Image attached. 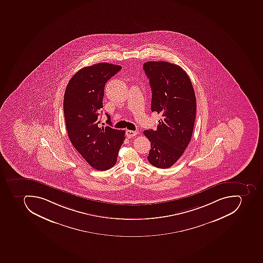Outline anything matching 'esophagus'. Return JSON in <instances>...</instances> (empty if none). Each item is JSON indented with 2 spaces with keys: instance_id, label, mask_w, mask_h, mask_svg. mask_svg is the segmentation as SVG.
<instances>
[{
  "instance_id": "1",
  "label": "esophagus",
  "mask_w": 263,
  "mask_h": 263,
  "mask_svg": "<svg viewBox=\"0 0 263 263\" xmlns=\"http://www.w3.org/2000/svg\"><path fill=\"white\" fill-rule=\"evenodd\" d=\"M137 134H138V132H136V131L126 130V136L128 137V139L136 136Z\"/></svg>"
}]
</instances>
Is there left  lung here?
Wrapping results in <instances>:
<instances>
[{
	"label": "left lung",
	"mask_w": 263,
	"mask_h": 263,
	"mask_svg": "<svg viewBox=\"0 0 263 263\" xmlns=\"http://www.w3.org/2000/svg\"><path fill=\"white\" fill-rule=\"evenodd\" d=\"M152 92V111L161 114L156 130H145L151 142L147 157L153 166H172L191 140L195 122V92L191 80L179 65L165 61H147L143 65Z\"/></svg>",
	"instance_id": "8db88e82"
}]
</instances>
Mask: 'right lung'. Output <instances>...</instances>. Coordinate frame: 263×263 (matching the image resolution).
<instances>
[{
    "mask_svg": "<svg viewBox=\"0 0 263 263\" xmlns=\"http://www.w3.org/2000/svg\"><path fill=\"white\" fill-rule=\"evenodd\" d=\"M121 69L113 64H95L80 69L69 80L64 96L68 136L74 148L92 168L106 171L116 165L124 143V130L100 127L106 82ZM108 121L110 116L106 113Z\"/></svg>",
    "mask_w": 263,
    "mask_h": 263,
    "instance_id": "obj_1",
    "label": "right lung"
}]
</instances>
